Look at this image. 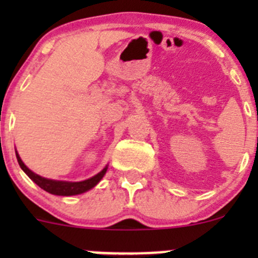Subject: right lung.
Instances as JSON below:
<instances>
[{"mask_svg": "<svg viewBox=\"0 0 258 258\" xmlns=\"http://www.w3.org/2000/svg\"><path fill=\"white\" fill-rule=\"evenodd\" d=\"M16 157L18 161V165L22 168L23 172L28 176L33 182H35L37 186H40L41 188L45 189L46 192L52 195H57V196H75V195H81L83 192L90 191L91 188L96 186L98 182L102 179L103 176L107 172L108 165L105 166L101 172H98L97 175L92 176L91 178L85 179V181L80 182H71V181H57V179H51V178H45L42 176L37 175V173L32 172L27 166L23 163V161L21 160L20 155L16 151Z\"/></svg>", "mask_w": 258, "mask_h": 258, "instance_id": "add662e5", "label": "right lung"}]
</instances>
